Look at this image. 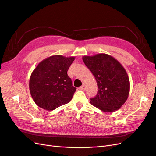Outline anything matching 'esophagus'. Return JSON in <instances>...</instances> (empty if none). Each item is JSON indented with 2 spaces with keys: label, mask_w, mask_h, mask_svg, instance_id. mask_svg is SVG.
I'll list each match as a JSON object with an SVG mask.
<instances>
[{
  "label": "esophagus",
  "mask_w": 156,
  "mask_h": 156,
  "mask_svg": "<svg viewBox=\"0 0 156 156\" xmlns=\"http://www.w3.org/2000/svg\"><path fill=\"white\" fill-rule=\"evenodd\" d=\"M80 90H83V91H85L86 90V86L85 84H83L81 86H80Z\"/></svg>",
  "instance_id": "1"
}]
</instances>
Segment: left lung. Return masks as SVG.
<instances>
[{"instance_id": "8db88e82", "label": "left lung", "mask_w": 156, "mask_h": 156, "mask_svg": "<svg viewBox=\"0 0 156 156\" xmlns=\"http://www.w3.org/2000/svg\"><path fill=\"white\" fill-rule=\"evenodd\" d=\"M83 60L93 74L98 92L91 104L103 112H114L126 102L129 93V80L122 64L106 54L83 56Z\"/></svg>"}]
</instances>
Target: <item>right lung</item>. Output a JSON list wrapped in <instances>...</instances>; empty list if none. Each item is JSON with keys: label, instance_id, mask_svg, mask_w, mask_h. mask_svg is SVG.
Listing matches in <instances>:
<instances>
[{"label": "right lung", "instance_id": "1", "mask_svg": "<svg viewBox=\"0 0 156 156\" xmlns=\"http://www.w3.org/2000/svg\"><path fill=\"white\" fill-rule=\"evenodd\" d=\"M74 57L52 55L41 61L33 71L29 82L31 97L39 107L53 110L69 103L76 91L67 71Z\"/></svg>", "mask_w": 156, "mask_h": 156}]
</instances>
